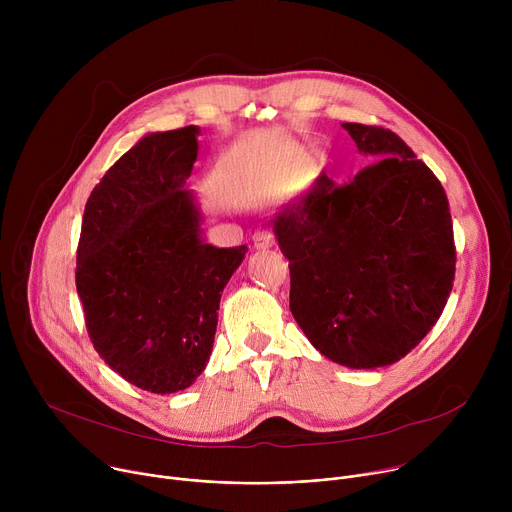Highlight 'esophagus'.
Segmentation results:
<instances>
[{
    "mask_svg": "<svg viewBox=\"0 0 512 512\" xmlns=\"http://www.w3.org/2000/svg\"><path fill=\"white\" fill-rule=\"evenodd\" d=\"M273 235L269 233V231H257L255 235H253V247L255 249H269V247H273Z\"/></svg>",
    "mask_w": 512,
    "mask_h": 512,
    "instance_id": "esophagus-1",
    "label": "esophagus"
}]
</instances>
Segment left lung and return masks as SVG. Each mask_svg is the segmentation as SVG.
Wrapping results in <instances>:
<instances>
[{"label": "left lung", "mask_w": 512, "mask_h": 512, "mask_svg": "<svg viewBox=\"0 0 512 512\" xmlns=\"http://www.w3.org/2000/svg\"><path fill=\"white\" fill-rule=\"evenodd\" d=\"M369 158L348 184L324 172L273 216L289 310L348 369L401 360L440 320L456 275L444 186L391 129L342 123Z\"/></svg>", "instance_id": "8db88e82"}]
</instances>
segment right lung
<instances>
[{"label":"right lung","mask_w":512,"mask_h":512,"mask_svg":"<svg viewBox=\"0 0 512 512\" xmlns=\"http://www.w3.org/2000/svg\"><path fill=\"white\" fill-rule=\"evenodd\" d=\"M196 125L141 137L91 192L77 291L99 356L150 393L190 387L212 352L221 291L247 247L216 249L186 188Z\"/></svg>","instance_id":"add662e5"}]
</instances>
